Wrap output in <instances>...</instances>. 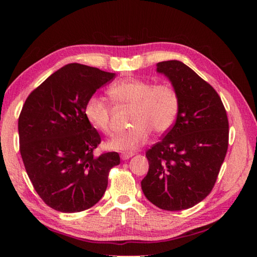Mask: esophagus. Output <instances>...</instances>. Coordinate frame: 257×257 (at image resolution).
Returning <instances> with one entry per match:
<instances>
[{"mask_svg": "<svg viewBox=\"0 0 257 257\" xmlns=\"http://www.w3.org/2000/svg\"><path fill=\"white\" fill-rule=\"evenodd\" d=\"M135 155H136L135 152H128V151L122 152V154H121V159H122V160H127V159H129V158L134 157Z\"/></svg>", "mask_w": 257, "mask_h": 257, "instance_id": "obj_1", "label": "esophagus"}]
</instances>
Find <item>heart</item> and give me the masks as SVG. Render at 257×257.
<instances>
[{
  "mask_svg": "<svg viewBox=\"0 0 257 257\" xmlns=\"http://www.w3.org/2000/svg\"><path fill=\"white\" fill-rule=\"evenodd\" d=\"M108 94L117 105L133 106L130 123L133 127L109 141L111 149L129 151L138 148L149 139L152 130L165 134L178 117L180 98L177 90L168 84L155 85L152 81L127 78L110 86ZM84 113L88 122L105 135H111V107L99 96L87 99Z\"/></svg>",
  "mask_w": 257,
  "mask_h": 257,
  "instance_id": "obj_1",
  "label": "heart"
}]
</instances>
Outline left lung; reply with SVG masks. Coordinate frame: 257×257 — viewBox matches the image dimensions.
I'll return each instance as SVG.
<instances>
[{"label":"left lung","mask_w":257,"mask_h":257,"mask_svg":"<svg viewBox=\"0 0 257 257\" xmlns=\"http://www.w3.org/2000/svg\"><path fill=\"white\" fill-rule=\"evenodd\" d=\"M180 98L176 122L146 152L149 171L144 194L166 211H181L210 194L228 146V120L219 94L179 61L157 64Z\"/></svg>","instance_id":"obj_1"}]
</instances>
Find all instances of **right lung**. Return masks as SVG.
<instances>
[{
	"label": "right lung",
	"mask_w": 257,
	"mask_h": 257,
	"mask_svg": "<svg viewBox=\"0 0 257 257\" xmlns=\"http://www.w3.org/2000/svg\"><path fill=\"white\" fill-rule=\"evenodd\" d=\"M113 73L77 63L58 69L26 98L19 118L20 151L37 194L52 209L75 213L99 201L117 152L95 156L100 136L86 119L87 99Z\"/></svg>",
	"instance_id": "right-lung-1"
}]
</instances>
